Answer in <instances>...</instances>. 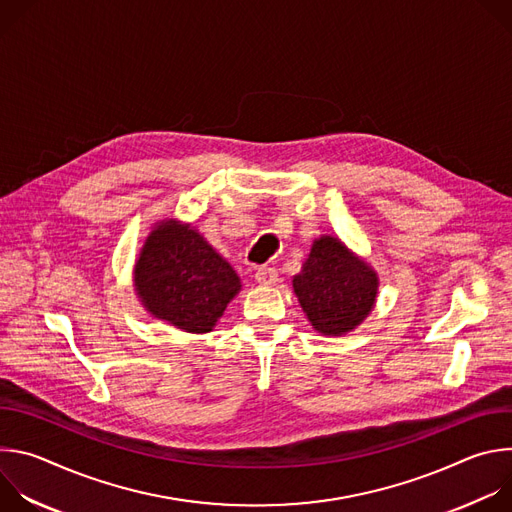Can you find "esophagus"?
Here are the masks:
<instances>
[{
	"instance_id": "obj_1",
	"label": "esophagus",
	"mask_w": 512,
	"mask_h": 512,
	"mask_svg": "<svg viewBox=\"0 0 512 512\" xmlns=\"http://www.w3.org/2000/svg\"><path fill=\"white\" fill-rule=\"evenodd\" d=\"M255 279L259 285H273L277 281V271L273 267H259L255 271Z\"/></svg>"
}]
</instances>
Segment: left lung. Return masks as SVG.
Returning <instances> with one entry per match:
<instances>
[{
	"label": "left lung",
	"instance_id": "obj_1",
	"mask_svg": "<svg viewBox=\"0 0 512 512\" xmlns=\"http://www.w3.org/2000/svg\"><path fill=\"white\" fill-rule=\"evenodd\" d=\"M291 285L308 322L322 336H344L358 328L379 296V275L371 263L332 235L314 239Z\"/></svg>",
	"mask_w": 512,
	"mask_h": 512
}]
</instances>
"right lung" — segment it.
Returning a JSON list of instances; mask_svg holds the SVG:
<instances>
[{
  "label": "right lung",
  "mask_w": 512,
  "mask_h": 512,
  "mask_svg": "<svg viewBox=\"0 0 512 512\" xmlns=\"http://www.w3.org/2000/svg\"><path fill=\"white\" fill-rule=\"evenodd\" d=\"M133 291L154 318L188 334H206L241 291V277L196 227L162 218L135 259Z\"/></svg>",
  "instance_id": "right-lung-1"
}]
</instances>
